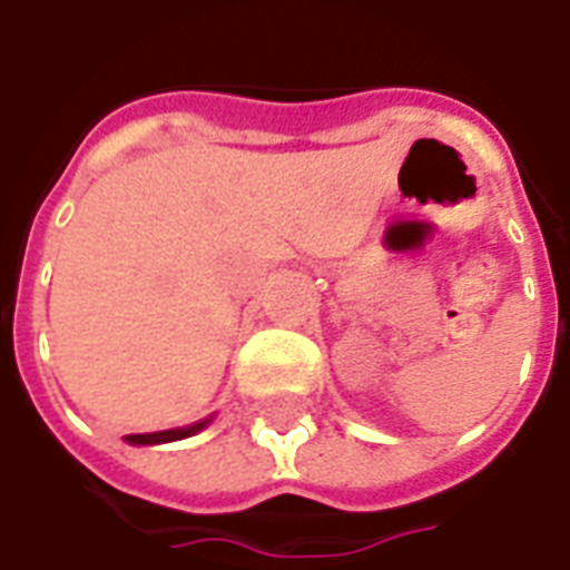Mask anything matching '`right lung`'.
<instances>
[{
	"label": "right lung",
	"instance_id": "1",
	"mask_svg": "<svg viewBox=\"0 0 570 570\" xmlns=\"http://www.w3.org/2000/svg\"><path fill=\"white\" fill-rule=\"evenodd\" d=\"M209 420H200V423L183 425V429H168V432H150V434H127L129 443H136V446H150V443H171V441H183V438H191L195 432H200Z\"/></svg>",
	"mask_w": 570,
	"mask_h": 570
}]
</instances>
